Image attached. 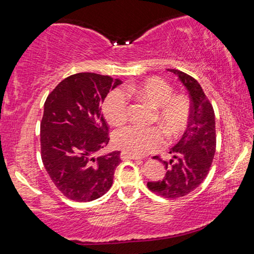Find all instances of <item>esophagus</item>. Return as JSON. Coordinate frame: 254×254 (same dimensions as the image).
Instances as JSON below:
<instances>
[{"instance_id":"1","label":"esophagus","mask_w":254,"mask_h":254,"mask_svg":"<svg viewBox=\"0 0 254 254\" xmlns=\"http://www.w3.org/2000/svg\"><path fill=\"white\" fill-rule=\"evenodd\" d=\"M120 157H121L122 160H139V159H141L139 157L133 156V154H130V153L124 152V151L121 152V156H120Z\"/></svg>"}]
</instances>
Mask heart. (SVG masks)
Masks as SVG:
<instances>
[{"mask_svg": "<svg viewBox=\"0 0 254 254\" xmlns=\"http://www.w3.org/2000/svg\"><path fill=\"white\" fill-rule=\"evenodd\" d=\"M127 91L156 109L154 121L170 137L183 134L190 119V105L183 96H173L169 84L160 78H149L139 85H128ZM128 95L121 88L111 92L103 103V113L113 126H121L127 119ZM114 145L133 156L156 151L165 143V135L159 127L128 126L113 135Z\"/></svg>", "mask_w": 254, "mask_h": 254, "instance_id": "1", "label": "heart"}]
</instances>
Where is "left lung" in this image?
I'll return each instance as SVG.
<instances>
[{"instance_id":"1","label":"left lung","mask_w":254,"mask_h":254,"mask_svg":"<svg viewBox=\"0 0 254 254\" xmlns=\"http://www.w3.org/2000/svg\"><path fill=\"white\" fill-rule=\"evenodd\" d=\"M177 77L190 97V121L182 139L169 150V161L160 160L167 169L165 177L148 182V188L166 198H179L199 186L207 176L216 149V130L213 106L191 76L168 69Z\"/></svg>"}]
</instances>
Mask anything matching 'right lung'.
Here are the masks:
<instances>
[{
    "label": "right lung",
    "mask_w": 254,
    "mask_h": 254,
    "mask_svg": "<svg viewBox=\"0 0 254 254\" xmlns=\"http://www.w3.org/2000/svg\"><path fill=\"white\" fill-rule=\"evenodd\" d=\"M121 84L110 76L79 72L60 81L47 97L40 124L41 159L67 198L97 199L113 184L120 151L95 154L110 141L101 105Z\"/></svg>",
    "instance_id": "obj_1"
}]
</instances>
